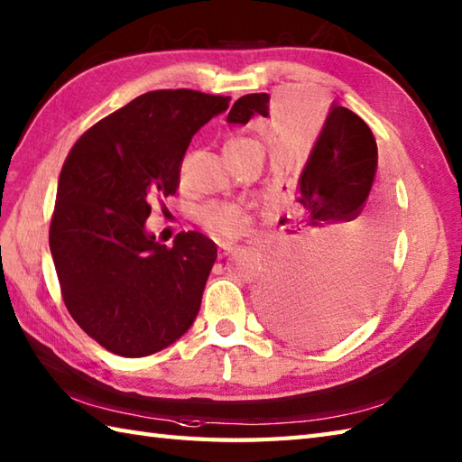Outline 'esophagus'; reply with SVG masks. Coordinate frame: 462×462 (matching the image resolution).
<instances>
[{
    "mask_svg": "<svg viewBox=\"0 0 462 462\" xmlns=\"http://www.w3.org/2000/svg\"><path fill=\"white\" fill-rule=\"evenodd\" d=\"M218 248H220V256H228L230 252H234V250L238 248V244H234V242H220Z\"/></svg>",
    "mask_w": 462,
    "mask_h": 462,
    "instance_id": "esophagus-1",
    "label": "esophagus"
}]
</instances>
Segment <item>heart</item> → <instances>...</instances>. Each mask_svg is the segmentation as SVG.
I'll list each match as a JSON object with an SVG mask.
<instances>
[{
	"instance_id": "heart-1",
	"label": "heart",
	"mask_w": 462,
	"mask_h": 462,
	"mask_svg": "<svg viewBox=\"0 0 462 462\" xmlns=\"http://www.w3.org/2000/svg\"><path fill=\"white\" fill-rule=\"evenodd\" d=\"M248 139H232L226 144L240 143ZM199 220L214 234H222V236H232L238 234L244 226V216L238 206L234 204H222V202H210L204 204L199 210Z\"/></svg>"
}]
</instances>
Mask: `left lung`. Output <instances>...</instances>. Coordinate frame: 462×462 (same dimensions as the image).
<instances>
[{
  "instance_id": "left-lung-1",
  "label": "left lung",
  "mask_w": 462,
  "mask_h": 462,
  "mask_svg": "<svg viewBox=\"0 0 462 462\" xmlns=\"http://www.w3.org/2000/svg\"><path fill=\"white\" fill-rule=\"evenodd\" d=\"M268 105V93L244 95L226 121L248 125L270 116ZM375 172L377 143L367 123L333 103L306 166L290 176L298 206L288 228V263L270 273L258 296L263 318L283 337L328 346L371 310L377 273L356 248L367 234L359 214Z\"/></svg>"
}]
</instances>
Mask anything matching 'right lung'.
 <instances>
[{"instance_id":"obj_1","label":"right lung","mask_w":462,"mask_h":462,"mask_svg":"<svg viewBox=\"0 0 462 462\" xmlns=\"http://www.w3.org/2000/svg\"><path fill=\"white\" fill-rule=\"evenodd\" d=\"M228 101L190 89L144 93L93 125L59 174L49 248L65 306L116 356H152L199 316L216 244L180 232L166 248L144 222L152 200L179 189L192 136Z\"/></svg>"}]
</instances>
